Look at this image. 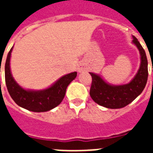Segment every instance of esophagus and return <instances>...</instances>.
<instances>
[{"instance_id": "1", "label": "esophagus", "mask_w": 153, "mask_h": 153, "mask_svg": "<svg viewBox=\"0 0 153 153\" xmlns=\"http://www.w3.org/2000/svg\"><path fill=\"white\" fill-rule=\"evenodd\" d=\"M86 70V68H84V67H79V70L80 72H81V71H83V70Z\"/></svg>"}]
</instances>
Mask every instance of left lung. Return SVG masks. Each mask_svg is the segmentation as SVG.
I'll list each match as a JSON object with an SVG mask.
<instances>
[{
  "mask_svg": "<svg viewBox=\"0 0 153 153\" xmlns=\"http://www.w3.org/2000/svg\"><path fill=\"white\" fill-rule=\"evenodd\" d=\"M133 42L140 51L141 65L138 73L130 83L125 85L112 86L106 83L98 75L90 73L92 76L90 96L98 105L111 109L125 107L141 94L144 89L148 76V59L144 49L135 37H134Z\"/></svg>",
  "mask_w": 153,
  "mask_h": 153,
  "instance_id": "obj_1",
  "label": "left lung"
}]
</instances>
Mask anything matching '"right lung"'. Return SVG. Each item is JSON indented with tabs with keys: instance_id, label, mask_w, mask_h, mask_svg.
I'll return each instance as SVG.
<instances>
[{
	"instance_id": "right-lung-1",
	"label": "right lung",
	"mask_w": 153,
	"mask_h": 153,
	"mask_svg": "<svg viewBox=\"0 0 153 153\" xmlns=\"http://www.w3.org/2000/svg\"><path fill=\"white\" fill-rule=\"evenodd\" d=\"M11 51L12 48L9 51L5 61V78L7 90L15 102L33 112L47 111L58 106L65 97L68 85L76 78L77 72L68 74L60 78L56 83L47 89L42 91L25 90L19 86L10 73V60Z\"/></svg>"
}]
</instances>
